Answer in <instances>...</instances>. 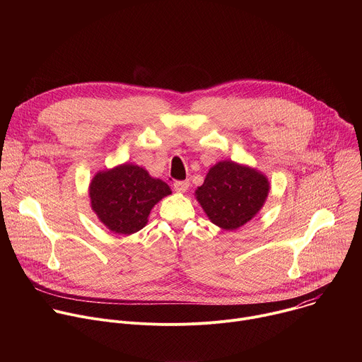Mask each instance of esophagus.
<instances>
[{
  "mask_svg": "<svg viewBox=\"0 0 362 362\" xmlns=\"http://www.w3.org/2000/svg\"><path fill=\"white\" fill-rule=\"evenodd\" d=\"M189 180H179V182H175L173 183V189L177 192V193H185L187 189H189Z\"/></svg>",
  "mask_w": 362,
  "mask_h": 362,
  "instance_id": "esophagus-1",
  "label": "esophagus"
}]
</instances>
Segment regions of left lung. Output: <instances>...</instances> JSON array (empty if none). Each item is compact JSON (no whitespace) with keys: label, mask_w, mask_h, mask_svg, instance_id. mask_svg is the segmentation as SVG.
<instances>
[{"label":"left lung","mask_w":362,"mask_h":362,"mask_svg":"<svg viewBox=\"0 0 362 362\" xmlns=\"http://www.w3.org/2000/svg\"><path fill=\"white\" fill-rule=\"evenodd\" d=\"M269 189L271 183L262 172L221 160L209 169L194 196L212 223L225 230H236L259 214Z\"/></svg>","instance_id":"8db88e82"}]
</instances>
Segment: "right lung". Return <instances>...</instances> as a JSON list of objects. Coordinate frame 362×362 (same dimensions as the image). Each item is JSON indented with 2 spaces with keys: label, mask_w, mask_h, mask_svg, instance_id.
<instances>
[{
  "label": "right lung",
  "mask_w": 362,
  "mask_h": 362,
  "mask_svg": "<svg viewBox=\"0 0 362 362\" xmlns=\"http://www.w3.org/2000/svg\"><path fill=\"white\" fill-rule=\"evenodd\" d=\"M170 193L166 182L151 177L144 168L133 163L97 172L88 186L93 212L117 235H132L143 229L153 206Z\"/></svg>",
  "instance_id": "1"
}]
</instances>
